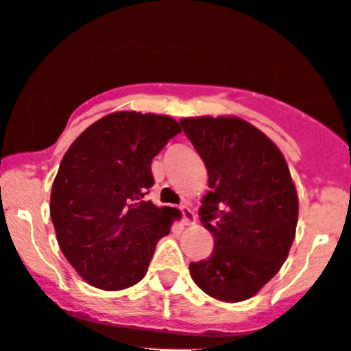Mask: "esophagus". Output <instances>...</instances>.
I'll list each match as a JSON object with an SVG mask.
<instances>
[{
    "label": "esophagus",
    "instance_id": "34e87169",
    "mask_svg": "<svg viewBox=\"0 0 351 351\" xmlns=\"http://www.w3.org/2000/svg\"><path fill=\"white\" fill-rule=\"evenodd\" d=\"M180 210H182V222H183V226H192V223L195 222L194 211H192L189 206H182V208H180Z\"/></svg>",
    "mask_w": 351,
    "mask_h": 351
}]
</instances>
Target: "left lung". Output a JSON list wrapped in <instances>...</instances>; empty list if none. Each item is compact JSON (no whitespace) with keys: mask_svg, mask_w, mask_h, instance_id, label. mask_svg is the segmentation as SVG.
Segmentation results:
<instances>
[{"mask_svg":"<svg viewBox=\"0 0 351 351\" xmlns=\"http://www.w3.org/2000/svg\"><path fill=\"white\" fill-rule=\"evenodd\" d=\"M208 169L199 210L215 239L204 261L191 262L199 289L223 302H239L280 271L298 226L299 199L289 166L269 138L239 117L180 121Z\"/></svg>","mask_w":351,"mask_h":351,"instance_id":"1","label":"left lung"}]
</instances>
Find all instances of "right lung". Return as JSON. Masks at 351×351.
<instances>
[{"instance_id":"add662e5","label":"right lung","mask_w":351,"mask_h":351,"mask_svg":"<svg viewBox=\"0 0 351 351\" xmlns=\"http://www.w3.org/2000/svg\"><path fill=\"white\" fill-rule=\"evenodd\" d=\"M182 131L168 115L113 112L82 132L59 166L50 217L68 262L89 285L124 290L147 274L173 208L143 201L150 164Z\"/></svg>"}]
</instances>
